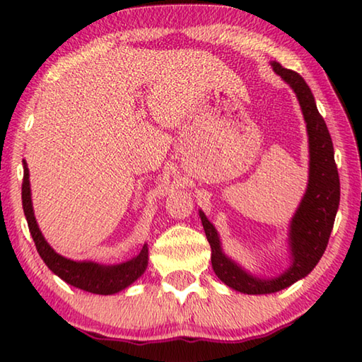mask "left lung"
<instances>
[{
  "label": "left lung",
  "instance_id": "obj_1",
  "mask_svg": "<svg viewBox=\"0 0 362 362\" xmlns=\"http://www.w3.org/2000/svg\"><path fill=\"white\" fill-rule=\"evenodd\" d=\"M276 75L291 86L296 93L308 131L310 144V179L302 203L292 217L289 243L292 265L278 278L262 279L228 259L220 247L217 230L199 211L207 241L211 244L212 268L222 283L243 293H273L292 286L305 278L321 260L327 247L330 231L340 203V179L334 159V145L326 121L316 108L315 97L305 79L297 71L287 70L278 62H272Z\"/></svg>",
  "mask_w": 362,
  "mask_h": 362
}]
</instances>
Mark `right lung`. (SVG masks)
Returning <instances> with one entry per match:
<instances>
[{
	"label": "right lung",
	"mask_w": 362,
	"mask_h": 362,
	"mask_svg": "<svg viewBox=\"0 0 362 362\" xmlns=\"http://www.w3.org/2000/svg\"><path fill=\"white\" fill-rule=\"evenodd\" d=\"M22 206L23 212H25L30 233H32L35 246L38 249L42 262L46 263L47 268L54 274H57L60 279H64L70 286H75L78 289L90 293L110 296V293H116L126 289L127 286H131L134 281L142 276L146 265H148V247H146V244H144L142 250L134 259L112 267L99 265V263L94 262H75L59 255L56 250L49 246L45 236L41 235L38 223H36L32 206V194H30L28 168L25 161H23Z\"/></svg>",
	"instance_id": "obj_1"
}]
</instances>
